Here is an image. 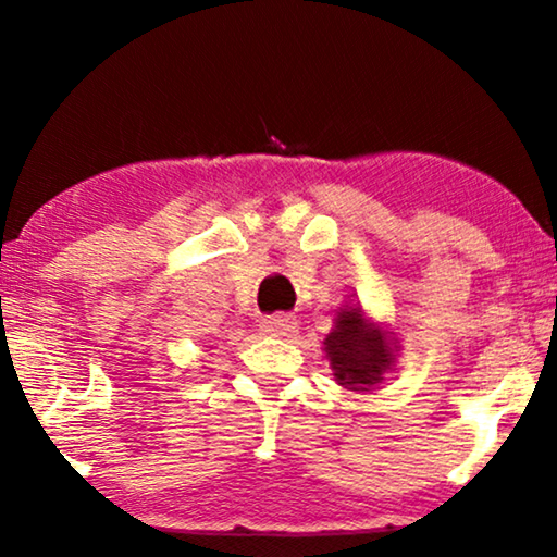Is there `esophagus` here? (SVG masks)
Instances as JSON below:
<instances>
[{
    "label": "esophagus",
    "mask_w": 557,
    "mask_h": 557,
    "mask_svg": "<svg viewBox=\"0 0 557 557\" xmlns=\"http://www.w3.org/2000/svg\"><path fill=\"white\" fill-rule=\"evenodd\" d=\"M261 330L265 334H271V337H286V334H292L296 330V319L288 317V314L265 317L261 322Z\"/></svg>",
    "instance_id": "34e87169"
}]
</instances>
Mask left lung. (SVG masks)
<instances>
[{
	"label": "left lung",
	"instance_id": "1",
	"mask_svg": "<svg viewBox=\"0 0 557 557\" xmlns=\"http://www.w3.org/2000/svg\"><path fill=\"white\" fill-rule=\"evenodd\" d=\"M324 352L334 380L349 391H370L383 383V375L395 362L391 334L372 324L360 307L337 311L334 330L324 339Z\"/></svg>",
	"mask_w": 557,
	"mask_h": 557
}]
</instances>
